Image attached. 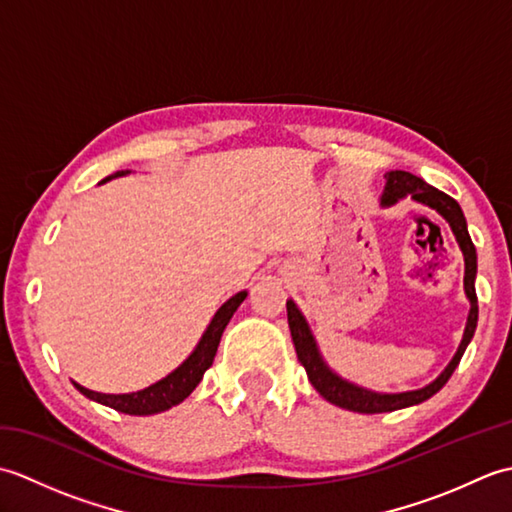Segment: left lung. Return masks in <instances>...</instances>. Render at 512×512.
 <instances>
[{
	"instance_id": "left-lung-1",
	"label": "left lung",
	"mask_w": 512,
	"mask_h": 512,
	"mask_svg": "<svg viewBox=\"0 0 512 512\" xmlns=\"http://www.w3.org/2000/svg\"><path fill=\"white\" fill-rule=\"evenodd\" d=\"M385 180L387 182H385L383 195H380V206H394L402 198H411L413 202L429 206V209L442 215L451 226L455 242H458L464 255V295L471 303V310H469V317H466V328H464L458 352L453 354L449 365L442 369V374L436 380H431L429 385H424L420 389L400 391V394H383V391H372L367 387L350 383V380H345L343 376L336 374L334 369L325 363V358L319 350V343L314 339V334L310 330L306 317H303V312L297 308L295 301L288 299L286 308H288V325H290L292 343H295L299 363L306 367V374L312 387L317 389L325 400L332 402V405L347 411H356V413H385V411L405 409V407L420 405V402L431 398L433 394H438V391L447 385V380L455 372V367H458L466 345L471 343L477 328V295H475L477 253L471 242L469 228H466V217L460 209V204L453 198H449L447 193L431 187V184H427L418 176H413L409 171H398V169L389 171Z\"/></svg>"
}]
</instances>
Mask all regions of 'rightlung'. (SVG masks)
Segmentation results:
<instances>
[{
  "mask_svg": "<svg viewBox=\"0 0 512 512\" xmlns=\"http://www.w3.org/2000/svg\"><path fill=\"white\" fill-rule=\"evenodd\" d=\"M129 173H132L129 169L116 171V173H112V176L101 180V184L107 180L129 176ZM246 295L248 292L242 290L228 299L226 303H222V308L213 314L211 323L206 325V330L200 336L198 345L193 347V352L184 358V361L176 369H173L171 374L160 378L158 383L149 385L140 391H132V394H101V391H92L88 387L74 383V380H72V385L79 389L85 398L101 402V405L112 407L121 413H129V416H151V413H160V411H167L171 407L180 405V402L200 385V380H202L206 369L213 365L217 345H220L226 325H228V321H231L235 310L242 306Z\"/></svg>",
  "mask_w": 512,
  "mask_h": 512,
  "instance_id": "add662e5",
  "label": "right lung"
}]
</instances>
